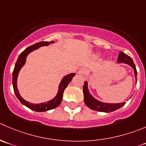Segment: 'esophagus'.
<instances>
[{
    "label": "esophagus",
    "instance_id": "1",
    "mask_svg": "<svg viewBox=\"0 0 146 146\" xmlns=\"http://www.w3.org/2000/svg\"><path fill=\"white\" fill-rule=\"evenodd\" d=\"M86 73H87V70H86L85 68L80 69V70H78V73L79 75H80V76H83V75H85Z\"/></svg>",
    "mask_w": 146,
    "mask_h": 146
}]
</instances>
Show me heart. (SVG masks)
Returning <instances> with one entry per match:
<instances>
[{
    "instance_id": "1",
    "label": "heart",
    "mask_w": 146,
    "mask_h": 146,
    "mask_svg": "<svg viewBox=\"0 0 146 146\" xmlns=\"http://www.w3.org/2000/svg\"><path fill=\"white\" fill-rule=\"evenodd\" d=\"M100 53H96V54L95 55V57L96 58H98V57H100Z\"/></svg>"
}]
</instances>
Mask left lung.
<instances>
[{
  "label": "left lung",
  "mask_w": 146,
  "mask_h": 146,
  "mask_svg": "<svg viewBox=\"0 0 146 146\" xmlns=\"http://www.w3.org/2000/svg\"><path fill=\"white\" fill-rule=\"evenodd\" d=\"M117 62L118 63H125V64H128V66L133 68L134 70V75H135V82L137 83V70L135 64L133 61V59L128 55L125 54L123 52H120ZM83 96H84V102L86 106L93 111H99V112H113V111L118 110V108H120L125 104V102L120 103H108L97 100L89 92L87 81H85L84 86H83Z\"/></svg>",
  "instance_id": "8db88e82"
}]
</instances>
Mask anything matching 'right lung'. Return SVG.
I'll use <instances>...</instances> for the list:
<instances>
[{
    "mask_svg": "<svg viewBox=\"0 0 146 146\" xmlns=\"http://www.w3.org/2000/svg\"><path fill=\"white\" fill-rule=\"evenodd\" d=\"M51 43H54V41L52 40V41L50 42H38V43H35V44L32 45V46H29L26 49H25L21 53V55L18 56V60H17L16 63H15L14 70L13 71V90L16 97L18 98V100H20V102L23 105H24V106H25L28 108L33 110V111H37V112H45V111L52 110V109L58 107L60 105V103H61L64 90L66 88L68 85L70 83V82L71 81L73 78L76 76L75 73H70V74L66 75V76H64L62 78L60 84H59L58 90L56 96L52 100H50L49 101L45 102V103H38V104H34V103H31L30 102L26 101V100H24L21 97L19 93V91H18V87H17V79H18V73H19L20 70L22 68L23 66L25 65L27 56H28V55L30 53L33 52V50H37V49L42 47V46H48L50 44H51Z\"/></svg>",
    "mask_w": 146,
    "mask_h": 146,
    "instance_id": "right-lung-1",
    "label": "right lung"
}]
</instances>
